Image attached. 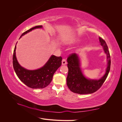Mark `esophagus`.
<instances>
[{
    "mask_svg": "<svg viewBox=\"0 0 122 122\" xmlns=\"http://www.w3.org/2000/svg\"><path fill=\"white\" fill-rule=\"evenodd\" d=\"M67 64V61H66V59L64 58L62 59V65H65Z\"/></svg>",
    "mask_w": 122,
    "mask_h": 122,
    "instance_id": "esophagus-1",
    "label": "esophagus"
}]
</instances>
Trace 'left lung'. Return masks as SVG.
<instances>
[{
    "label": "left lung",
    "mask_w": 122,
    "mask_h": 122,
    "mask_svg": "<svg viewBox=\"0 0 122 122\" xmlns=\"http://www.w3.org/2000/svg\"><path fill=\"white\" fill-rule=\"evenodd\" d=\"M100 45L104 47L107 54L108 66L105 75L99 80H88L85 78L80 68L78 55L74 53L70 54L67 58L68 74L67 78V84L70 91L76 94H88L98 91L104 82L110 69V56L107 45L105 41L100 37Z\"/></svg>",
    "instance_id": "left-lung-1"
}]
</instances>
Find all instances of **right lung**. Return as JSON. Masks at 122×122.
<instances>
[{"mask_svg":"<svg viewBox=\"0 0 122 122\" xmlns=\"http://www.w3.org/2000/svg\"><path fill=\"white\" fill-rule=\"evenodd\" d=\"M41 27L42 25H38L29 29L23 32L20 38L32 29ZM16 45L13 53V65L15 71L19 79L26 86L32 88H43L48 86L52 81L54 73L61 65L62 57L52 55L41 68L36 70H28L21 67L18 63L16 57Z\"/></svg>","mask_w":122,"mask_h":122,"instance_id":"right-lung-1","label":"right lung"}]
</instances>
